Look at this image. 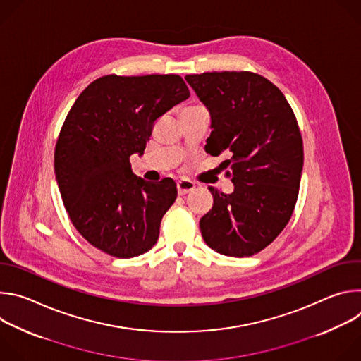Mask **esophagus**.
<instances>
[{
  "label": "esophagus",
  "mask_w": 361,
  "mask_h": 361,
  "mask_svg": "<svg viewBox=\"0 0 361 361\" xmlns=\"http://www.w3.org/2000/svg\"><path fill=\"white\" fill-rule=\"evenodd\" d=\"M194 188H195V184L188 178H181L177 181V190H178L180 195H184V194L192 191Z\"/></svg>",
  "instance_id": "esophagus-1"
}]
</instances>
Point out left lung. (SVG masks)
Masks as SVG:
<instances>
[{
    "instance_id": "left-lung-1",
    "label": "left lung",
    "mask_w": 361,
    "mask_h": 361,
    "mask_svg": "<svg viewBox=\"0 0 361 361\" xmlns=\"http://www.w3.org/2000/svg\"><path fill=\"white\" fill-rule=\"evenodd\" d=\"M209 110L212 134L205 151L227 152L234 191L209 187L213 209L201 217L202 238L214 251L247 257L267 247L287 226L302 173V140L283 92L248 71L187 75Z\"/></svg>"
}]
</instances>
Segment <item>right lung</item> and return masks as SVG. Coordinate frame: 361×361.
<instances>
[{
    "mask_svg": "<svg viewBox=\"0 0 361 361\" xmlns=\"http://www.w3.org/2000/svg\"><path fill=\"white\" fill-rule=\"evenodd\" d=\"M190 97L180 75H106L75 99L61 128L54 171L64 207L78 233L120 259L157 243L163 216L177 198L174 180L137 177L152 124Z\"/></svg>",
    "mask_w": 361,
    "mask_h": 361,
    "instance_id": "1",
    "label": "right lung"
}]
</instances>
